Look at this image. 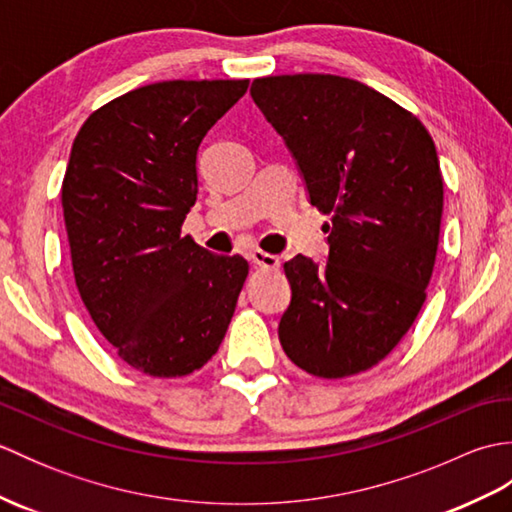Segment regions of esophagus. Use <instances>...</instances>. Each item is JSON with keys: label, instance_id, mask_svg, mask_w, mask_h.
I'll use <instances>...</instances> for the list:
<instances>
[{"label": "esophagus", "instance_id": "34e87169", "mask_svg": "<svg viewBox=\"0 0 512 512\" xmlns=\"http://www.w3.org/2000/svg\"><path fill=\"white\" fill-rule=\"evenodd\" d=\"M250 259H253L255 266L266 268V270H275V268H279V264H281L277 255L264 253V250H253V253H250Z\"/></svg>", "mask_w": 512, "mask_h": 512}]
</instances>
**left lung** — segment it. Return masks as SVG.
<instances>
[{"mask_svg": "<svg viewBox=\"0 0 512 512\" xmlns=\"http://www.w3.org/2000/svg\"><path fill=\"white\" fill-rule=\"evenodd\" d=\"M250 96L295 156L310 204L332 217L328 264H284L281 347L312 376L361 374L427 299L444 204L436 145L405 107L345 76H264Z\"/></svg>", "mask_w": 512, "mask_h": 512, "instance_id": "obj_1", "label": "left lung"}]
</instances>
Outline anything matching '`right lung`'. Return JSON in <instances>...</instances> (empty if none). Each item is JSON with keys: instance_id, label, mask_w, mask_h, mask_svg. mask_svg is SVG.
Here are the masks:
<instances>
[{"instance_id": "add662e5", "label": "right lung", "mask_w": 512, "mask_h": 512, "mask_svg": "<svg viewBox=\"0 0 512 512\" xmlns=\"http://www.w3.org/2000/svg\"><path fill=\"white\" fill-rule=\"evenodd\" d=\"M242 81H162L92 112L61 184L74 281L96 328L138 372L187 376L220 347L248 277L182 233L198 147Z\"/></svg>"}]
</instances>
